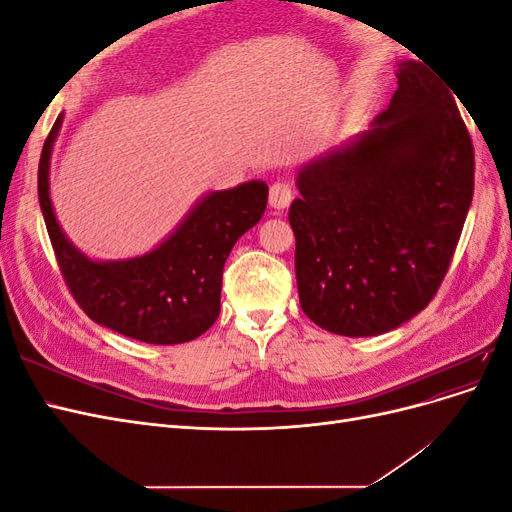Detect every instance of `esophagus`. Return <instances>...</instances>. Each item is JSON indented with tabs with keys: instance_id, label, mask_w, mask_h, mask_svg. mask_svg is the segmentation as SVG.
I'll return each instance as SVG.
<instances>
[{
	"instance_id": "obj_1",
	"label": "esophagus",
	"mask_w": 512,
	"mask_h": 512,
	"mask_svg": "<svg viewBox=\"0 0 512 512\" xmlns=\"http://www.w3.org/2000/svg\"><path fill=\"white\" fill-rule=\"evenodd\" d=\"M290 200H292V190H290L288 183L277 181V183L271 185V190H269V207L271 209L282 211L290 205Z\"/></svg>"
}]
</instances>
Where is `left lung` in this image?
Here are the masks:
<instances>
[{
	"instance_id": "8db88e82",
	"label": "left lung",
	"mask_w": 512,
	"mask_h": 512,
	"mask_svg": "<svg viewBox=\"0 0 512 512\" xmlns=\"http://www.w3.org/2000/svg\"><path fill=\"white\" fill-rule=\"evenodd\" d=\"M371 128L297 170L288 220L307 318L346 337L389 333L438 292L474 194L455 98L418 61Z\"/></svg>"
}]
</instances>
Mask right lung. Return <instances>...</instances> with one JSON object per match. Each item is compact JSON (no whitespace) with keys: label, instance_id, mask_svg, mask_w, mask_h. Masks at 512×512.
<instances>
[{"label":"right lung","instance_id":"add662e5","mask_svg":"<svg viewBox=\"0 0 512 512\" xmlns=\"http://www.w3.org/2000/svg\"><path fill=\"white\" fill-rule=\"evenodd\" d=\"M59 113L38 166V198L64 280L83 312L102 327L145 344L173 346L203 335L220 316L224 262L267 209L269 185L252 179L200 196L153 250L96 260L61 228L51 200V156Z\"/></svg>","mask_w":512,"mask_h":512}]
</instances>
